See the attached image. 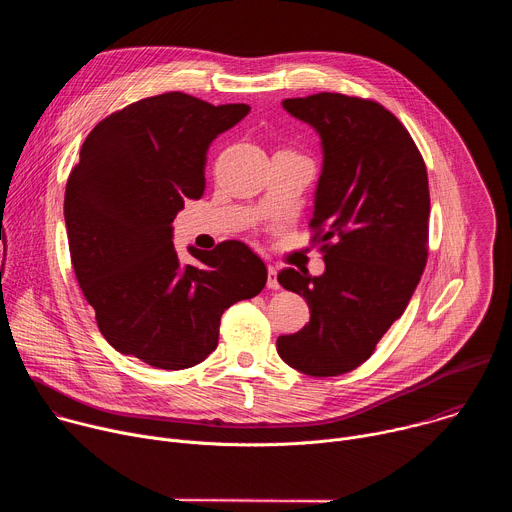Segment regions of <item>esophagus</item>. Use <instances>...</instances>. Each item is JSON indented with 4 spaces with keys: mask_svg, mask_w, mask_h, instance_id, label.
Here are the masks:
<instances>
[{
    "mask_svg": "<svg viewBox=\"0 0 512 512\" xmlns=\"http://www.w3.org/2000/svg\"><path fill=\"white\" fill-rule=\"evenodd\" d=\"M267 287L269 289H279V279H277V269L275 267H267Z\"/></svg>",
    "mask_w": 512,
    "mask_h": 512,
    "instance_id": "34e87169",
    "label": "esophagus"
}]
</instances>
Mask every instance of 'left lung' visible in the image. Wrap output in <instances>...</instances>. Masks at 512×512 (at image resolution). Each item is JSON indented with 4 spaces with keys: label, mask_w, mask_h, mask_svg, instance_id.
Here are the masks:
<instances>
[{
    "label": "left lung",
    "mask_w": 512,
    "mask_h": 512,
    "mask_svg": "<svg viewBox=\"0 0 512 512\" xmlns=\"http://www.w3.org/2000/svg\"><path fill=\"white\" fill-rule=\"evenodd\" d=\"M281 105L320 135L310 227L318 229L326 271L277 275L310 306L300 332L277 338V354L300 373L336 377L373 354L419 283L427 261V170L409 131L375 101L318 93Z\"/></svg>",
    "instance_id": "obj_1"
}]
</instances>
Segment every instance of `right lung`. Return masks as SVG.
Masks as SVG:
<instances>
[{
    "label": "right lung",
    "instance_id": "right-lung-1",
    "mask_svg": "<svg viewBox=\"0 0 512 512\" xmlns=\"http://www.w3.org/2000/svg\"><path fill=\"white\" fill-rule=\"evenodd\" d=\"M251 111L174 91L105 117L87 135L64 194L70 261L105 340L156 369L182 371L218 344L221 316L265 287V263L241 241L188 247L174 218L204 194L210 143Z\"/></svg>",
    "mask_w": 512,
    "mask_h": 512
}]
</instances>
